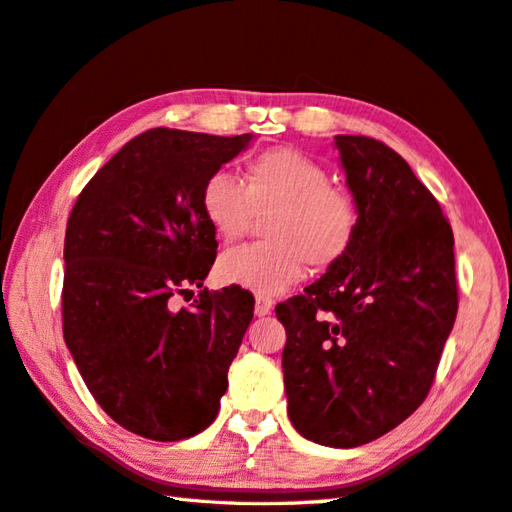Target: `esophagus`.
Masks as SVG:
<instances>
[{"instance_id":"esophagus-1","label":"esophagus","mask_w":512,"mask_h":512,"mask_svg":"<svg viewBox=\"0 0 512 512\" xmlns=\"http://www.w3.org/2000/svg\"><path fill=\"white\" fill-rule=\"evenodd\" d=\"M272 307H275V301H272L270 296H264V294L255 296V314L257 316H268L272 312Z\"/></svg>"}]
</instances>
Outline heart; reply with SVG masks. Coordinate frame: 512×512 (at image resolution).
<instances>
[{
  "label": "heart",
  "instance_id": "1",
  "mask_svg": "<svg viewBox=\"0 0 512 512\" xmlns=\"http://www.w3.org/2000/svg\"><path fill=\"white\" fill-rule=\"evenodd\" d=\"M200 209L224 242H235L255 216L266 218L270 242L248 244L218 261L222 283L257 294H279L299 281L305 264L316 272L338 266L358 235L353 198L303 152L275 148L246 163L244 183L218 170L205 178Z\"/></svg>",
  "mask_w": 512,
  "mask_h": 512
}]
</instances>
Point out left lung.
Returning a JSON list of instances; mask_svg holds the SVG:
<instances>
[{"label":"left lung","instance_id":"left-lung-1","mask_svg":"<svg viewBox=\"0 0 512 512\" xmlns=\"http://www.w3.org/2000/svg\"><path fill=\"white\" fill-rule=\"evenodd\" d=\"M358 209L349 255L275 307L283 384L296 432L360 447L395 430L432 388L458 312L454 233L403 157L338 135Z\"/></svg>","mask_w":512,"mask_h":512}]
</instances>
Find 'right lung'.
I'll use <instances>...</instances> for the list:
<instances>
[{"mask_svg":"<svg viewBox=\"0 0 512 512\" xmlns=\"http://www.w3.org/2000/svg\"><path fill=\"white\" fill-rule=\"evenodd\" d=\"M253 135L152 128L130 139L82 189L65 231L63 336L93 399L150 441L213 423L229 366L253 320L248 290L202 288L216 231L200 209L205 178Z\"/></svg>","mask_w":512,"mask_h":512,"instance_id":"right-lung-1","label":"right lung"}]
</instances>
